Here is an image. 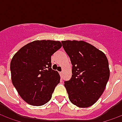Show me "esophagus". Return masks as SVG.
I'll list each match as a JSON object with an SVG mask.
<instances>
[{"label":"esophagus","instance_id":"esophagus-1","mask_svg":"<svg viewBox=\"0 0 122 122\" xmlns=\"http://www.w3.org/2000/svg\"><path fill=\"white\" fill-rule=\"evenodd\" d=\"M59 74H60V76H61V78L63 77V72H59Z\"/></svg>","mask_w":122,"mask_h":122}]
</instances>
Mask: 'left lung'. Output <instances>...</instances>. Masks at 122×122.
I'll list each match as a JSON object with an SVG mask.
<instances>
[{
	"instance_id": "1",
	"label": "left lung",
	"mask_w": 122,
	"mask_h": 122,
	"mask_svg": "<svg viewBox=\"0 0 122 122\" xmlns=\"http://www.w3.org/2000/svg\"><path fill=\"white\" fill-rule=\"evenodd\" d=\"M61 42L72 65V78L64 84L69 100L78 107H89L101 96L109 79L107 56L83 40Z\"/></svg>"
}]
</instances>
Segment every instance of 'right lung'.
<instances>
[{
  "mask_svg": "<svg viewBox=\"0 0 122 122\" xmlns=\"http://www.w3.org/2000/svg\"><path fill=\"white\" fill-rule=\"evenodd\" d=\"M61 46L59 41L35 40L24 46L12 57V84L28 104L42 106L51 99L60 82L58 72L51 69V56Z\"/></svg>",
  "mask_w": 122,
  "mask_h": 122,
  "instance_id": "obj_1",
  "label": "right lung"
}]
</instances>
